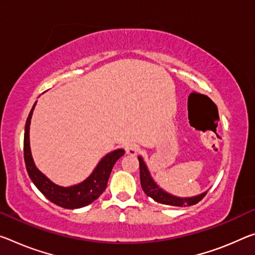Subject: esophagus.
I'll return each mask as SVG.
<instances>
[{
  "label": "esophagus",
  "instance_id": "obj_1",
  "mask_svg": "<svg viewBox=\"0 0 255 255\" xmlns=\"http://www.w3.org/2000/svg\"><path fill=\"white\" fill-rule=\"evenodd\" d=\"M125 149H126L127 154L135 155V154H137V152H138V146H137V145L134 144V143H129V144L126 145Z\"/></svg>",
  "mask_w": 255,
  "mask_h": 255
}]
</instances>
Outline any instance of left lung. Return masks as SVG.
<instances>
[{"instance_id":"1","label":"left lung","mask_w":255,"mask_h":255,"mask_svg":"<svg viewBox=\"0 0 255 255\" xmlns=\"http://www.w3.org/2000/svg\"><path fill=\"white\" fill-rule=\"evenodd\" d=\"M138 161H139L140 185H142L143 191L147 196L152 197V199L155 202H157V203H162L165 205H173V207H191V205L199 203V202L203 199L205 195H207L208 191L200 194V195L192 196V197H178V196L171 195V194L167 193L165 191H163L162 188L159 187L155 181L153 180V178L151 177V173H149L142 156H138Z\"/></svg>"}]
</instances>
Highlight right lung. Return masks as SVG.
<instances>
[{"instance_id": "obj_1", "label": "right lung", "mask_w": 255, "mask_h": 255, "mask_svg": "<svg viewBox=\"0 0 255 255\" xmlns=\"http://www.w3.org/2000/svg\"><path fill=\"white\" fill-rule=\"evenodd\" d=\"M36 102L31 108L28 116L26 126H25V137H23V156H25L26 169L29 178L35 184L39 192L59 207L64 209H79L91 204L98 197L106 191L109 177L112 171V168L117 160L120 159L125 154L123 148L115 149L108 153L106 156L101 159L96 168L93 170L90 176L82 183L68 186H59L51 181L44 173L40 172L34 163L33 156H31L30 143H29V127L30 119L33 116Z\"/></svg>"}]
</instances>
